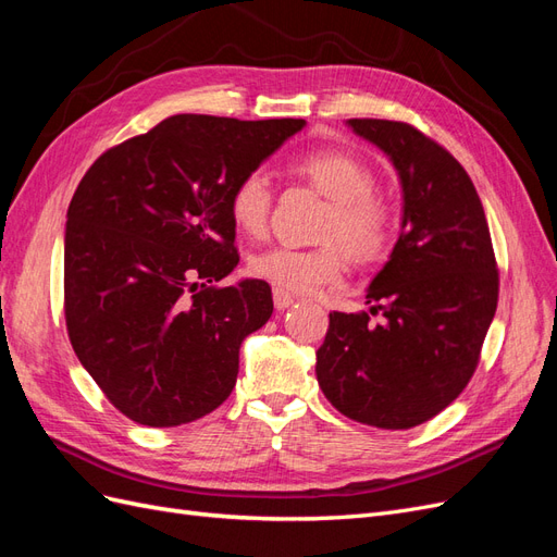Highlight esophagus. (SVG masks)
<instances>
[{"mask_svg":"<svg viewBox=\"0 0 557 557\" xmlns=\"http://www.w3.org/2000/svg\"><path fill=\"white\" fill-rule=\"evenodd\" d=\"M293 305H295V297L293 295L283 293V290H274V307H276V311H285V309H290Z\"/></svg>","mask_w":557,"mask_h":557,"instance_id":"esophagus-1","label":"esophagus"}]
</instances>
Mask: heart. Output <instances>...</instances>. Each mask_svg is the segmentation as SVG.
<instances>
[{
    "label": "heart",
    "mask_w": 557,
    "mask_h": 557,
    "mask_svg": "<svg viewBox=\"0 0 557 557\" xmlns=\"http://www.w3.org/2000/svg\"><path fill=\"white\" fill-rule=\"evenodd\" d=\"M315 188L332 201V213L323 237L342 242L352 256L369 260L387 242V211L374 197V174L356 156L342 150H323L299 162ZM272 209V183L262 170L248 172L230 195V213L239 230L260 234ZM250 272L272 283L276 290L309 295L325 285L339 283L346 274V250L339 244L301 250L272 246L250 258Z\"/></svg>",
    "instance_id": "1"
}]
</instances>
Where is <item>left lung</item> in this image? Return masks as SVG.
<instances>
[{
  "label": "left lung",
  "mask_w": 557,
  "mask_h": 557,
  "mask_svg": "<svg viewBox=\"0 0 557 557\" xmlns=\"http://www.w3.org/2000/svg\"><path fill=\"white\" fill-rule=\"evenodd\" d=\"M346 125L383 150L401 185L399 239L367 288L369 313H330L315 376L332 407L383 430L444 411L474 374L497 309V267L474 183L416 127L376 117Z\"/></svg>",
  "instance_id": "1"
}]
</instances>
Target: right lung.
Listing matches in <instances>:
<instances>
[{
    "label": "right lung",
    "mask_w": 557,
    "mask_h": 557,
    "mask_svg": "<svg viewBox=\"0 0 557 557\" xmlns=\"http://www.w3.org/2000/svg\"><path fill=\"white\" fill-rule=\"evenodd\" d=\"M307 121L166 117L115 146L78 183L64 230V315L74 352L115 409L176 428L230 397L239 348L274 311L242 278L230 195Z\"/></svg>",
    "instance_id": "obj_1"
}]
</instances>
